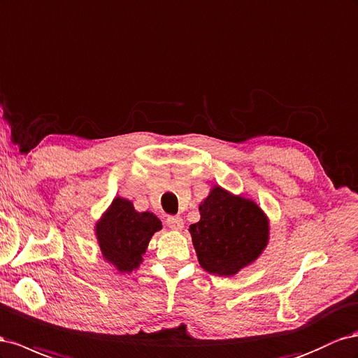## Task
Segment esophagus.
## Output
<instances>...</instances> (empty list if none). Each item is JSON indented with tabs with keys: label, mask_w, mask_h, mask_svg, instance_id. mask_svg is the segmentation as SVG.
I'll list each match as a JSON object with an SVG mask.
<instances>
[{
	"label": "esophagus",
	"mask_w": 358,
	"mask_h": 358,
	"mask_svg": "<svg viewBox=\"0 0 358 358\" xmlns=\"http://www.w3.org/2000/svg\"><path fill=\"white\" fill-rule=\"evenodd\" d=\"M166 223L173 230H180L183 227V220L179 215H169L167 220H166Z\"/></svg>",
	"instance_id": "1"
}]
</instances>
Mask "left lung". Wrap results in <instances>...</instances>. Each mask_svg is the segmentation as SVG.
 <instances>
[{"mask_svg":"<svg viewBox=\"0 0 358 358\" xmlns=\"http://www.w3.org/2000/svg\"><path fill=\"white\" fill-rule=\"evenodd\" d=\"M200 221L189 226L199 262L230 277L259 257L268 244V220L253 200L215 187L201 203Z\"/></svg>","mask_w":358,"mask_h":358,"instance_id":"1","label":"left lung"}]
</instances>
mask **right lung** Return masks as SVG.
<instances>
[{
  "label": "right lung",
  "mask_w": 358,
  "mask_h": 358,
  "mask_svg": "<svg viewBox=\"0 0 358 358\" xmlns=\"http://www.w3.org/2000/svg\"><path fill=\"white\" fill-rule=\"evenodd\" d=\"M162 229L152 212H137L134 205L115 197L96 224V236L103 257L120 273H131L143 262L152 235Z\"/></svg>",
  "instance_id": "obj_1"
}]
</instances>
